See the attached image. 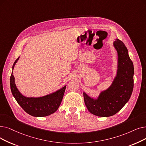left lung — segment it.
<instances>
[{"instance_id": "8db88e82", "label": "left lung", "mask_w": 146, "mask_h": 146, "mask_svg": "<svg viewBox=\"0 0 146 146\" xmlns=\"http://www.w3.org/2000/svg\"><path fill=\"white\" fill-rule=\"evenodd\" d=\"M117 52L116 77L107 90L101 91L97 98L83 92L85 104L93 115L109 117L115 115L129 101L134 88V69L125 44L118 39L113 42Z\"/></svg>"}]
</instances>
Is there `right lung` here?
I'll list each match as a JSON object with an SVG mask.
<instances>
[{"instance_id":"add662e5","label":"right lung","mask_w":146,"mask_h":146,"mask_svg":"<svg viewBox=\"0 0 146 146\" xmlns=\"http://www.w3.org/2000/svg\"><path fill=\"white\" fill-rule=\"evenodd\" d=\"M18 57L12 66V71L10 78L11 90L12 95L23 110L35 117H45L55 113L58 110L62 101L66 86L56 91L40 97H27L18 91L15 84L13 70Z\"/></svg>"}]
</instances>
